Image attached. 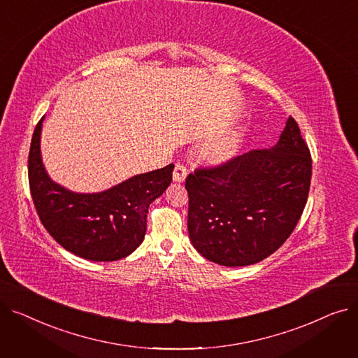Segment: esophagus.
Returning a JSON list of instances; mask_svg holds the SVG:
<instances>
[{
	"instance_id": "34e87169",
	"label": "esophagus",
	"mask_w": 358,
	"mask_h": 358,
	"mask_svg": "<svg viewBox=\"0 0 358 358\" xmlns=\"http://www.w3.org/2000/svg\"><path fill=\"white\" fill-rule=\"evenodd\" d=\"M187 176V168L182 164H176L174 166V173H173V178L177 182H182L185 180Z\"/></svg>"
}]
</instances>
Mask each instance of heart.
Instances as JSON below:
<instances>
[{
	"label": "heart",
	"mask_w": 358,
	"mask_h": 358,
	"mask_svg": "<svg viewBox=\"0 0 358 358\" xmlns=\"http://www.w3.org/2000/svg\"><path fill=\"white\" fill-rule=\"evenodd\" d=\"M241 134L239 131H232L228 135H222L206 143L201 149L203 157L209 161H227L234 157L239 148Z\"/></svg>",
	"instance_id": "heart-1"
}]
</instances>
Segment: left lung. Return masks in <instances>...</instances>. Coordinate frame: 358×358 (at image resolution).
<instances>
[{
  "mask_svg": "<svg viewBox=\"0 0 358 358\" xmlns=\"http://www.w3.org/2000/svg\"><path fill=\"white\" fill-rule=\"evenodd\" d=\"M310 178V150L292 116L273 148L196 168L185 178L194 248L227 267L270 257L302 216Z\"/></svg>",
  "mask_w": 358,
  "mask_h": 358,
  "instance_id": "8db88e82",
  "label": "left lung"
}]
</instances>
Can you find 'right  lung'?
<instances>
[{"instance_id":"1","label":"right lung","mask_w":358,"mask_h":358,"mask_svg":"<svg viewBox=\"0 0 358 358\" xmlns=\"http://www.w3.org/2000/svg\"><path fill=\"white\" fill-rule=\"evenodd\" d=\"M36 124L29 152V185L45 229L69 252L91 261H116L134 252L145 238L149 204L173 181L174 164L135 176L96 194H77L55 184L41 158Z\"/></svg>"}]
</instances>
